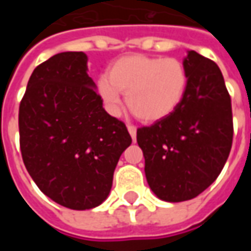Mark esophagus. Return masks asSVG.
<instances>
[{
  "instance_id": "obj_1",
  "label": "esophagus",
  "mask_w": 251,
  "mask_h": 251,
  "mask_svg": "<svg viewBox=\"0 0 251 251\" xmlns=\"http://www.w3.org/2000/svg\"><path fill=\"white\" fill-rule=\"evenodd\" d=\"M127 130L130 133L131 138H133V141H136V137H137V127L134 125H127Z\"/></svg>"
}]
</instances>
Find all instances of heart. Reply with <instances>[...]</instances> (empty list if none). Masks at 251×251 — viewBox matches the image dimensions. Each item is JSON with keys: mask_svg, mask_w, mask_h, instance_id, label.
Wrapping results in <instances>:
<instances>
[{"mask_svg": "<svg viewBox=\"0 0 251 251\" xmlns=\"http://www.w3.org/2000/svg\"><path fill=\"white\" fill-rule=\"evenodd\" d=\"M187 84V70L179 59L130 55L117 60L109 76L99 77L97 87L111 114L120 113L124 93L134 117L142 122H157L179 107Z\"/></svg>", "mask_w": 251, "mask_h": 251, "instance_id": "obj_1", "label": "heart"}]
</instances>
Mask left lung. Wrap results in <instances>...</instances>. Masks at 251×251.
<instances>
[{
    "instance_id": "1",
    "label": "left lung",
    "mask_w": 251,
    "mask_h": 251,
    "mask_svg": "<svg viewBox=\"0 0 251 251\" xmlns=\"http://www.w3.org/2000/svg\"><path fill=\"white\" fill-rule=\"evenodd\" d=\"M188 84L172 114L137 129L148 184L165 201L196 198L219 176L232 145L231 98L215 62L189 51Z\"/></svg>"
}]
</instances>
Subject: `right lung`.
<instances>
[{"label": "right lung", "mask_w": 251, "mask_h": 251, "mask_svg": "<svg viewBox=\"0 0 251 251\" xmlns=\"http://www.w3.org/2000/svg\"><path fill=\"white\" fill-rule=\"evenodd\" d=\"M84 52H62L36 67L19 110L20 149L36 185L57 204L88 210L109 196L121 154L131 144L107 114Z\"/></svg>", "instance_id": "add662e5"}]
</instances>
